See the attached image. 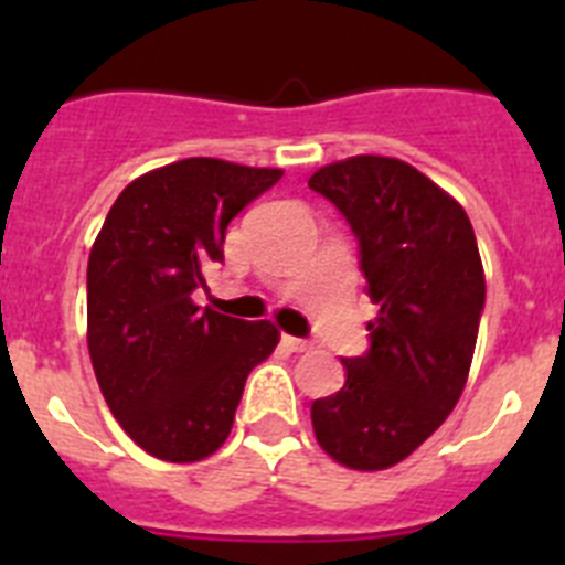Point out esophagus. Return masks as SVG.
Masks as SVG:
<instances>
[{
    "label": "esophagus",
    "mask_w": 565,
    "mask_h": 565,
    "mask_svg": "<svg viewBox=\"0 0 565 565\" xmlns=\"http://www.w3.org/2000/svg\"><path fill=\"white\" fill-rule=\"evenodd\" d=\"M282 344H286L288 351H294V353H302V351H311V342H308V339H297V337H282Z\"/></svg>",
    "instance_id": "obj_1"
}]
</instances>
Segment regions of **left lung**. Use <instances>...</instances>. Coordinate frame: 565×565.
<instances>
[{"label":"left lung","mask_w":565,"mask_h":565,"mask_svg":"<svg viewBox=\"0 0 565 565\" xmlns=\"http://www.w3.org/2000/svg\"><path fill=\"white\" fill-rule=\"evenodd\" d=\"M308 186L339 209L379 306L371 348L342 359L344 384L311 404L319 447L351 469H387L422 447L467 384L487 299L467 212L411 163L359 154Z\"/></svg>","instance_id":"1"}]
</instances>
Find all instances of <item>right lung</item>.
<instances>
[{
	"label": "right lung",
	"mask_w": 565,
	"mask_h": 565,
	"mask_svg": "<svg viewBox=\"0 0 565 565\" xmlns=\"http://www.w3.org/2000/svg\"><path fill=\"white\" fill-rule=\"evenodd\" d=\"M282 178L217 158L141 174L109 209L87 266V344L127 436L154 458L201 461L228 438L246 379L277 348L271 322L194 306L228 223Z\"/></svg>",
	"instance_id": "add662e5"
}]
</instances>
